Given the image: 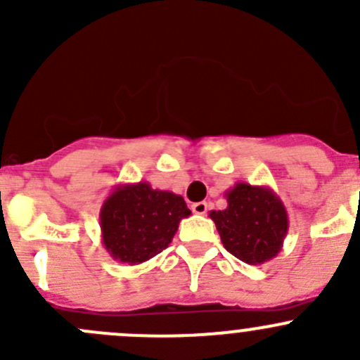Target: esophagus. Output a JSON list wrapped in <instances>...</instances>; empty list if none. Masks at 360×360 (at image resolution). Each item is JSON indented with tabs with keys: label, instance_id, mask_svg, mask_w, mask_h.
I'll list each match as a JSON object with an SVG mask.
<instances>
[{
	"label": "esophagus",
	"instance_id": "1",
	"mask_svg": "<svg viewBox=\"0 0 360 360\" xmlns=\"http://www.w3.org/2000/svg\"><path fill=\"white\" fill-rule=\"evenodd\" d=\"M207 209H209V205H207L205 202H197L191 205V210H193L195 214H198V216H203V214L207 212Z\"/></svg>",
	"mask_w": 360,
	"mask_h": 360
}]
</instances>
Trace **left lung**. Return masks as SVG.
Returning <instances> with one entry per match:
<instances>
[{
    "instance_id": "obj_1",
    "label": "left lung",
    "mask_w": 360,
    "mask_h": 360,
    "mask_svg": "<svg viewBox=\"0 0 360 360\" xmlns=\"http://www.w3.org/2000/svg\"><path fill=\"white\" fill-rule=\"evenodd\" d=\"M228 207L210 210L228 252L248 264H263L277 256L289 230L281 197L268 186L237 183L224 193Z\"/></svg>"
}]
</instances>
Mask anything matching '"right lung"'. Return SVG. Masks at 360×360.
<instances>
[{
	"instance_id": "obj_1",
	"label": "right lung",
	"mask_w": 360,
	"mask_h": 360,
	"mask_svg": "<svg viewBox=\"0 0 360 360\" xmlns=\"http://www.w3.org/2000/svg\"><path fill=\"white\" fill-rule=\"evenodd\" d=\"M191 210L181 195L150 183L118 184L101 207L103 245L115 261L141 264L169 248Z\"/></svg>"
}]
</instances>
